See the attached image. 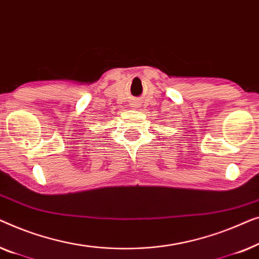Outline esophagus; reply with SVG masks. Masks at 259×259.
I'll use <instances>...</instances> for the list:
<instances>
[{
    "label": "esophagus",
    "mask_w": 259,
    "mask_h": 259,
    "mask_svg": "<svg viewBox=\"0 0 259 259\" xmlns=\"http://www.w3.org/2000/svg\"><path fill=\"white\" fill-rule=\"evenodd\" d=\"M131 108H134V109H136V108H137V105H136V104H131Z\"/></svg>",
    "instance_id": "34e87169"
}]
</instances>
